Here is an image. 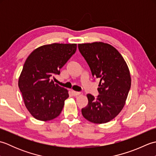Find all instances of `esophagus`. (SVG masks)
Listing matches in <instances>:
<instances>
[{"label": "esophagus", "mask_w": 156, "mask_h": 156, "mask_svg": "<svg viewBox=\"0 0 156 156\" xmlns=\"http://www.w3.org/2000/svg\"><path fill=\"white\" fill-rule=\"evenodd\" d=\"M72 95L74 96V97H76V96H78V95L80 94V92H76V91H74V90H72Z\"/></svg>", "instance_id": "1"}]
</instances>
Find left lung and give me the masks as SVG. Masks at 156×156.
<instances>
[{
    "instance_id": "1",
    "label": "left lung",
    "mask_w": 156,
    "mask_h": 156,
    "mask_svg": "<svg viewBox=\"0 0 156 156\" xmlns=\"http://www.w3.org/2000/svg\"><path fill=\"white\" fill-rule=\"evenodd\" d=\"M93 77L100 79L97 98L87 94L88 104L82 109L83 117L93 123L112 120L124 107L131 84L130 72L121 54L104 42L78 44Z\"/></svg>"
}]
</instances>
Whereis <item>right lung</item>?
Segmentation results:
<instances>
[{
  "instance_id": "1",
  "label": "right lung",
  "mask_w": 156,
  "mask_h": 156,
  "mask_svg": "<svg viewBox=\"0 0 156 156\" xmlns=\"http://www.w3.org/2000/svg\"><path fill=\"white\" fill-rule=\"evenodd\" d=\"M77 44L44 45L33 51L23 66L18 85L26 108L35 119L48 121L61 113L68 90L50 80L75 54Z\"/></svg>"
}]
</instances>
